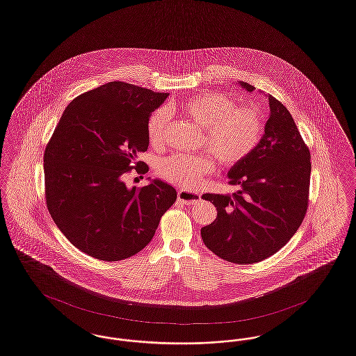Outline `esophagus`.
Instances as JSON below:
<instances>
[{"mask_svg":"<svg viewBox=\"0 0 356 356\" xmlns=\"http://www.w3.org/2000/svg\"><path fill=\"white\" fill-rule=\"evenodd\" d=\"M177 197L180 201L185 202L186 205H193L196 204L197 201H200L199 193H193V192H189V191H179L177 192Z\"/></svg>","mask_w":356,"mask_h":356,"instance_id":"esophagus-1","label":"esophagus"}]
</instances>
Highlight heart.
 <instances>
[{
    "mask_svg": "<svg viewBox=\"0 0 356 356\" xmlns=\"http://www.w3.org/2000/svg\"><path fill=\"white\" fill-rule=\"evenodd\" d=\"M184 113L204 129L202 147L224 167L238 165L253 154L264 134V119L254 107H238L236 99L221 92H205L186 99ZM168 114L163 110L151 116L147 134L152 147H160L165 138ZM209 155H173L157 164V173L167 181L196 188L213 171Z\"/></svg>",
    "mask_w": 356,
    "mask_h": 356,
    "instance_id": "b5f03b06",
    "label": "heart"
}]
</instances>
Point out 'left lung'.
<instances>
[{
    "label": "left lung",
    "mask_w": 356,
    "mask_h": 356,
    "mask_svg": "<svg viewBox=\"0 0 356 356\" xmlns=\"http://www.w3.org/2000/svg\"><path fill=\"white\" fill-rule=\"evenodd\" d=\"M246 91L256 87L240 82ZM270 115L253 154L228 172L232 195L205 193L217 218L201 228L205 246L238 265L256 264L275 254L298 230L309 207L310 151L293 116L269 95Z\"/></svg>",
    "instance_id": "1"
}]
</instances>
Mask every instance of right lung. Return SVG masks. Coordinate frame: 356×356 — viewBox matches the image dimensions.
I'll use <instances>...</instances> for the list:
<instances>
[{
	"instance_id": "add662e5",
	"label": "right lung",
	"mask_w": 356,
	"mask_h": 356,
	"mask_svg": "<svg viewBox=\"0 0 356 356\" xmlns=\"http://www.w3.org/2000/svg\"><path fill=\"white\" fill-rule=\"evenodd\" d=\"M167 92L108 82L76 97L60 116L43 155L46 205L75 248L102 261L134 256L152 240L176 189L161 180L127 188L148 148L149 116Z\"/></svg>"
}]
</instances>
